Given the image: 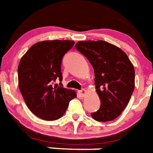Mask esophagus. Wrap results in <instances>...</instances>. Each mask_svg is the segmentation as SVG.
I'll return each mask as SVG.
<instances>
[{"label":"esophagus","instance_id":"obj_1","mask_svg":"<svg viewBox=\"0 0 153 153\" xmlns=\"http://www.w3.org/2000/svg\"><path fill=\"white\" fill-rule=\"evenodd\" d=\"M79 95H80L81 96H82V97H84V96H85V95H86L87 91L85 90V88H83V89H82V90L79 91Z\"/></svg>","mask_w":153,"mask_h":153}]
</instances>
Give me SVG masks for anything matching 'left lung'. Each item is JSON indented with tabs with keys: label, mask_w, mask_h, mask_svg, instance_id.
Listing matches in <instances>:
<instances>
[{
	"label": "left lung",
	"mask_w": 153,
	"mask_h": 153,
	"mask_svg": "<svg viewBox=\"0 0 153 153\" xmlns=\"http://www.w3.org/2000/svg\"><path fill=\"white\" fill-rule=\"evenodd\" d=\"M75 48L94 69L95 85L101 106L91 116L102 122L116 119L125 109L134 91L132 63L121 49L106 41H79Z\"/></svg>",
	"instance_id": "left-lung-1"
}]
</instances>
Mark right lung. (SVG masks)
Segmentation results:
<instances>
[{"label": "right lung", "mask_w": 153, "mask_h": 153, "mask_svg": "<svg viewBox=\"0 0 153 153\" xmlns=\"http://www.w3.org/2000/svg\"><path fill=\"white\" fill-rule=\"evenodd\" d=\"M72 40H45L33 45L18 67L19 88L28 108L44 120H55L64 115L76 92L61 86V61L74 46Z\"/></svg>", "instance_id": "1"}]
</instances>
